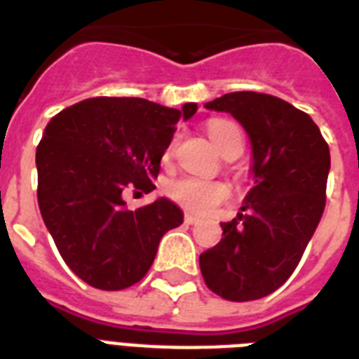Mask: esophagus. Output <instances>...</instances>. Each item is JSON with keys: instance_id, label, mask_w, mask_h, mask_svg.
<instances>
[{"instance_id": "1", "label": "esophagus", "mask_w": 359, "mask_h": 359, "mask_svg": "<svg viewBox=\"0 0 359 359\" xmlns=\"http://www.w3.org/2000/svg\"><path fill=\"white\" fill-rule=\"evenodd\" d=\"M184 224L197 225V224H199V218H196V216H191V214H186V216H184Z\"/></svg>"}]
</instances>
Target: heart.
I'll return each instance as SVG.
<instances>
[{
	"label": "heart",
	"mask_w": 359,
	"mask_h": 359,
	"mask_svg": "<svg viewBox=\"0 0 359 359\" xmlns=\"http://www.w3.org/2000/svg\"><path fill=\"white\" fill-rule=\"evenodd\" d=\"M207 132L214 145L218 147L224 154L229 147L240 143L242 145V130L238 124L229 119H212L208 121ZM175 143H171L168 149V154H171ZM165 196L173 203H177L180 208L191 214H207L212 208L229 197V188L219 182V180H205L197 177H180L165 186Z\"/></svg>",
	"instance_id": "b5f03b06"
}]
</instances>
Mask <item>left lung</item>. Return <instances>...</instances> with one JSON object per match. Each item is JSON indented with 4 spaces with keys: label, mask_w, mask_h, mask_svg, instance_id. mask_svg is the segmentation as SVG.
<instances>
[{
    "label": "left lung",
    "mask_w": 359,
    "mask_h": 359,
    "mask_svg": "<svg viewBox=\"0 0 359 359\" xmlns=\"http://www.w3.org/2000/svg\"><path fill=\"white\" fill-rule=\"evenodd\" d=\"M250 135L255 186L242 212L222 224V240L201 253L212 292L229 302L264 298L298 266L326 207L330 147L309 115L281 98L227 93L207 102Z\"/></svg>",
    "instance_id": "1"
}]
</instances>
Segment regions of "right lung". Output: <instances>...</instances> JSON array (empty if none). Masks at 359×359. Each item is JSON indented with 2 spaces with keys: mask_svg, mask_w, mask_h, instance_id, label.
<instances>
[{
  "mask_svg": "<svg viewBox=\"0 0 359 359\" xmlns=\"http://www.w3.org/2000/svg\"><path fill=\"white\" fill-rule=\"evenodd\" d=\"M194 102L173 109L134 97L87 98L59 111L36 147V199L67 266L87 285L121 290L145 278L158 244L182 224L169 199L128 208L149 194L160 160Z\"/></svg>",
  "mask_w": 359,
  "mask_h": 359,
  "instance_id": "1",
  "label": "right lung"
}]
</instances>
